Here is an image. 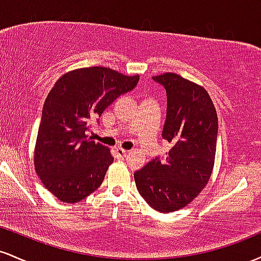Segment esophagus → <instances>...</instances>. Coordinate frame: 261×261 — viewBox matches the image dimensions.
I'll use <instances>...</instances> for the list:
<instances>
[{
  "mask_svg": "<svg viewBox=\"0 0 261 261\" xmlns=\"http://www.w3.org/2000/svg\"><path fill=\"white\" fill-rule=\"evenodd\" d=\"M115 153H116V155H118V157L124 158V157H126L127 151H125V149L121 148V147H116L115 148Z\"/></svg>",
  "mask_w": 261,
  "mask_h": 261,
  "instance_id": "obj_1",
  "label": "esophagus"
}]
</instances>
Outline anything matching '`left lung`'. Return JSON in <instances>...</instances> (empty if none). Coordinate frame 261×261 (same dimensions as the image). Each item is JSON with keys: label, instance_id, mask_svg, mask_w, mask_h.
Here are the masks:
<instances>
[{"label": "left lung", "instance_id": "1", "mask_svg": "<svg viewBox=\"0 0 261 261\" xmlns=\"http://www.w3.org/2000/svg\"><path fill=\"white\" fill-rule=\"evenodd\" d=\"M167 93L162 137L170 145L166 160L155 157L135 172L141 196L160 212H173L193 201L214 169L217 113L205 88L176 73L152 77Z\"/></svg>", "mask_w": 261, "mask_h": 261}]
</instances>
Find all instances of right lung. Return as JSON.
I'll return each mask as SVG.
<instances>
[{"label": "right lung", "mask_w": 261, "mask_h": 261, "mask_svg": "<svg viewBox=\"0 0 261 261\" xmlns=\"http://www.w3.org/2000/svg\"><path fill=\"white\" fill-rule=\"evenodd\" d=\"M140 76L112 68L86 67L60 77L45 99L34 151L35 172L60 201L73 203L97 190L114 157L107 146L87 136L91 119L121 94L133 91Z\"/></svg>", "instance_id": "right-lung-1"}]
</instances>
